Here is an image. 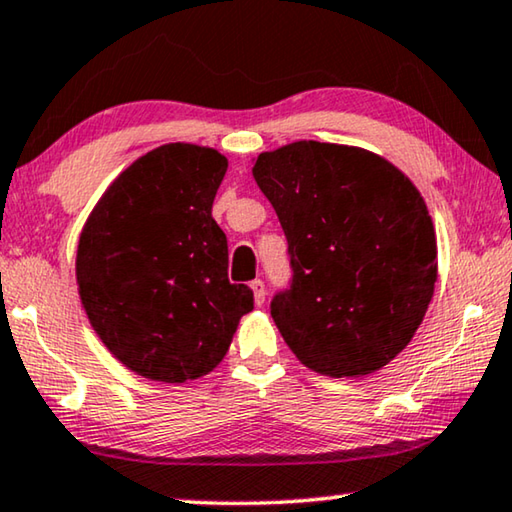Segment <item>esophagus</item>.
Returning <instances> with one entry per match:
<instances>
[{
	"mask_svg": "<svg viewBox=\"0 0 512 512\" xmlns=\"http://www.w3.org/2000/svg\"><path fill=\"white\" fill-rule=\"evenodd\" d=\"M250 289H253V294H255L257 307H262L264 300H266V287H264V282H262V280H253V282H250Z\"/></svg>",
	"mask_w": 512,
	"mask_h": 512,
	"instance_id": "1",
	"label": "esophagus"
}]
</instances>
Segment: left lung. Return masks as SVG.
<instances>
[{
  "label": "left lung",
  "instance_id": "1",
  "mask_svg": "<svg viewBox=\"0 0 512 512\" xmlns=\"http://www.w3.org/2000/svg\"><path fill=\"white\" fill-rule=\"evenodd\" d=\"M253 177L289 243L294 280L271 316L291 353L330 378L383 369L435 291V227L417 186L376 152L319 141L262 152Z\"/></svg>",
  "mask_w": 512,
  "mask_h": 512
}]
</instances>
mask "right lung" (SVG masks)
<instances>
[{
	"label": "right lung",
	"instance_id": "1",
	"mask_svg": "<svg viewBox=\"0 0 512 512\" xmlns=\"http://www.w3.org/2000/svg\"><path fill=\"white\" fill-rule=\"evenodd\" d=\"M225 170L214 148L159 145L109 184L79 234L88 321L113 358L157 383L214 371L255 305L250 287L227 280V239L212 218Z\"/></svg>",
	"mask_w": 512,
	"mask_h": 512
}]
</instances>
